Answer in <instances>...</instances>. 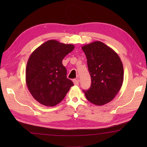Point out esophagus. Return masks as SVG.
<instances>
[{"label":"esophagus","instance_id":"esophagus-1","mask_svg":"<svg viewBox=\"0 0 147 147\" xmlns=\"http://www.w3.org/2000/svg\"><path fill=\"white\" fill-rule=\"evenodd\" d=\"M73 82L74 84V85H79V80H78L74 79V80H73Z\"/></svg>","mask_w":147,"mask_h":147}]
</instances>
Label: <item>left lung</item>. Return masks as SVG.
Here are the masks:
<instances>
[{"mask_svg":"<svg viewBox=\"0 0 147 147\" xmlns=\"http://www.w3.org/2000/svg\"><path fill=\"white\" fill-rule=\"evenodd\" d=\"M87 59L92 85L83 90L86 99L96 105L110 102L119 91L124 79L119 56L105 43L95 41L82 47Z\"/></svg>","mask_w":147,"mask_h":147,"instance_id":"left-lung-1","label":"left lung"}]
</instances>
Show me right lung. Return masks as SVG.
Here are the masks:
<instances>
[{"mask_svg": "<svg viewBox=\"0 0 147 147\" xmlns=\"http://www.w3.org/2000/svg\"><path fill=\"white\" fill-rule=\"evenodd\" d=\"M73 44L50 40L30 55L26 69V83L33 97L40 104L53 107L65 97L74 85L67 78L62 59L73 51Z\"/></svg>", "mask_w": 147, "mask_h": 147, "instance_id": "add662e5", "label": "right lung"}]
</instances>
